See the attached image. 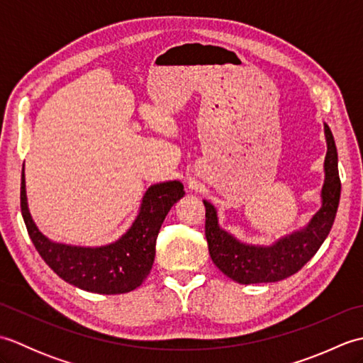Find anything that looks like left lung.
Listing matches in <instances>:
<instances>
[{"instance_id": "1", "label": "left lung", "mask_w": 363, "mask_h": 363, "mask_svg": "<svg viewBox=\"0 0 363 363\" xmlns=\"http://www.w3.org/2000/svg\"><path fill=\"white\" fill-rule=\"evenodd\" d=\"M328 152L325 159V186L321 190L323 206L304 229L277 240L272 246H252L240 243L218 226L217 211L206 206V238L209 254L223 273L238 284L277 282L298 273L309 262L334 225L340 201V176L334 135L325 125Z\"/></svg>"}]
</instances>
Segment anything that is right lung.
Listing matches in <instances>:
<instances>
[{
  "label": "right lung",
  "mask_w": 363,
  "mask_h": 363,
  "mask_svg": "<svg viewBox=\"0 0 363 363\" xmlns=\"http://www.w3.org/2000/svg\"><path fill=\"white\" fill-rule=\"evenodd\" d=\"M25 187V172H21V215L42 259L65 282L103 295H117L140 287L152 268L162 223L172 206L186 194L179 181L151 186L143 196L135 221L120 240L99 248H81L54 243L37 229L28 209Z\"/></svg>",
  "instance_id": "1"
}]
</instances>
